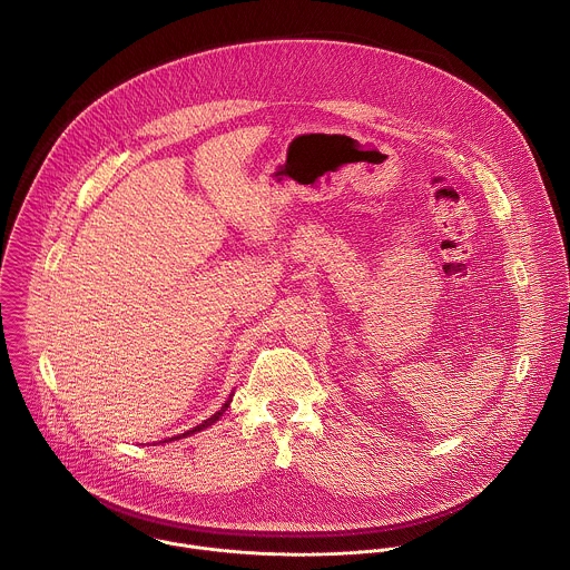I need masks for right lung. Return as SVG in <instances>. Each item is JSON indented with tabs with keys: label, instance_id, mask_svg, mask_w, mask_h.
<instances>
[{
	"label": "right lung",
	"instance_id": "add662e5",
	"mask_svg": "<svg viewBox=\"0 0 570 570\" xmlns=\"http://www.w3.org/2000/svg\"><path fill=\"white\" fill-rule=\"evenodd\" d=\"M230 402H233V395H230V397H228V402H226V404H224V406H222V410H217V412H215V414H213V416H208V419H206V421H204V423H199V425H195V428H193V430H188V432H184V434H181V436H186V434H195V432H199V430H204V428H208V425H213V423H215V421H219V416H222V414H224V412H226V410H228V406H230ZM173 439H175V436H173ZM173 439H170V441H173Z\"/></svg>",
	"mask_w": 570,
	"mask_h": 570
}]
</instances>
